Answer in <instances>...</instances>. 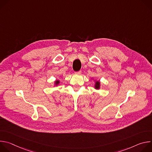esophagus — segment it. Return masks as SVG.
I'll return each instance as SVG.
<instances>
[{"mask_svg": "<svg viewBox=\"0 0 152 152\" xmlns=\"http://www.w3.org/2000/svg\"><path fill=\"white\" fill-rule=\"evenodd\" d=\"M76 74H78V75H80L82 73V72L81 71H78V72H75Z\"/></svg>", "mask_w": 152, "mask_h": 152, "instance_id": "esophagus-1", "label": "esophagus"}]
</instances>
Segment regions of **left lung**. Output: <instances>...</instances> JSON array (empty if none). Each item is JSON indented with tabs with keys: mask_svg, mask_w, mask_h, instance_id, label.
Wrapping results in <instances>:
<instances>
[{
	"mask_svg": "<svg viewBox=\"0 0 152 152\" xmlns=\"http://www.w3.org/2000/svg\"><path fill=\"white\" fill-rule=\"evenodd\" d=\"M95 88L96 89H99V88H100V82L99 81L96 82V85H95Z\"/></svg>",
	"mask_w": 152,
	"mask_h": 152,
	"instance_id": "1",
	"label": "left lung"
}]
</instances>
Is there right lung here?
<instances>
[{
  "instance_id": "1",
  "label": "right lung",
  "mask_w": 152,
  "mask_h": 152,
  "mask_svg": "<svg viewBox=\"0 0 152 152\" xmlns=\"http://www.w3.org/2000/svg\"><path fill=\"white\" fill-rule=\"evenodd\" d=\"M59 83V80H56V81L55 82V83H56V85H58Z\"/></svg>"
}]
</instances>
